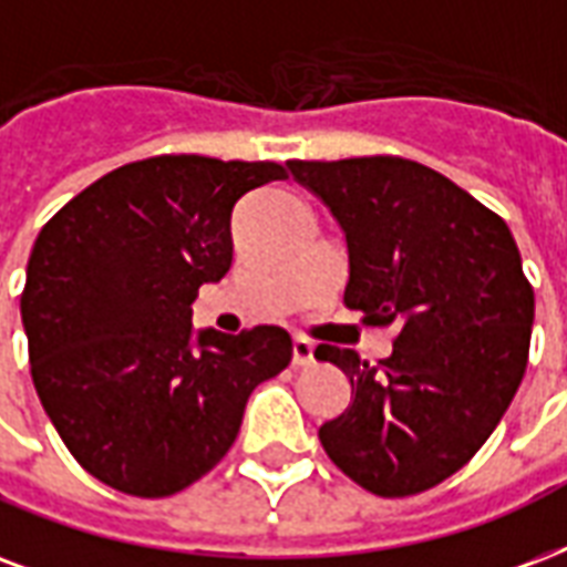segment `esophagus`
I'll list each match as a JSON object with an SVG mask.
<instances>
[{
	"instance_id": "obj_1",
	"label": "esophagus",
	"mask_w": 567,
	"mask_h": 567,
	"mask_svg": "<svg viewBox=\"0 0 567 567\" xmlns=\"http://www.w3.org/2000/svg\"><path fill=\"white\" fill-rule=\"evenodd\" d=\"M291 362L297 369L302 365H312L315 362V344L309 339H293L291 341Z\"/></svg>"
}]
</instances>
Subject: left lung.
I'll use <instances>...</instances> for the list:
<instances>
[{"instance_id":"left-lung-1","label":"left lung","mask_w":567,"mask_h":567,"mask_svg":"<svg viewBox=\"0 0 567 567\" xmlns=\"http://www.w3.org/2000/svg\"><path fill=\"white\" fill-rule=\"evenodd\" d=\"M288 168L344 235V306L399 327L378 365L348 348L315 351L351 380L321 446L371 494H422L482 449L524 380L535 293L517 244L494 210L413 159Z\"/></svg>"}]
</instances>
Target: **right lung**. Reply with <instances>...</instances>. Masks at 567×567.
Returning <instances> with one entry per match:
<instances>
[{
	"label": "right lung",
	"instance_id": "right-lung-1",
	"mask_svg": "<svg viewBox=\"0 0 567 567\" xmlns=\"http://www.w3.org/2000/svg\"><path fill=\"white\" fill-rule=\"evenodd\" d=\"M279 163L198 154L115 168L34 240L20 315L47 416L121 494H178L214 470L261 380L291 360L282 327L196 330L198 288L231 267V214Z\"/></svg>",
	"mask_w": 567,
	"mask_h": 567
}]
</instances>
